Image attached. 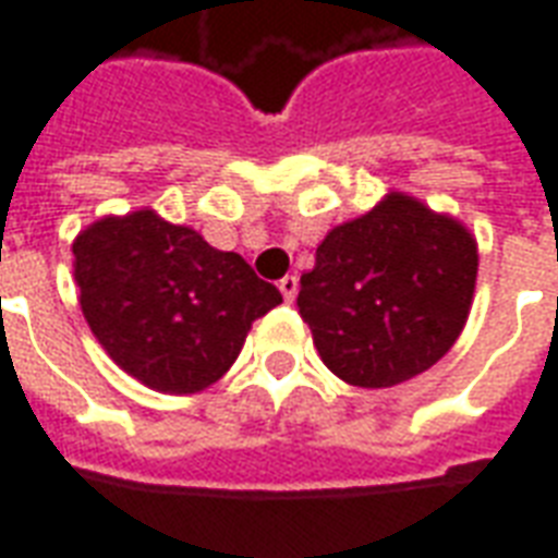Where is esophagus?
I'll list each match as a JSON object with an SVG mask.
<instances>
[{
    "mask_svg": "<svg viewBox=\"0 0 558 558\" xmlns=\"http://www.w3.org/2000/svg\"><path fill=\"white\" fill-rule=\"evenodd\" d=\"M278 290L283 292V299H287V302H295V295H299V278H295V275H287V278H280Z\"/></svg>",
    "mask_w": 558,
    "mask_h": 558,
    "instance_id": "1",
    "label": "esophagus"
}]
</instances>
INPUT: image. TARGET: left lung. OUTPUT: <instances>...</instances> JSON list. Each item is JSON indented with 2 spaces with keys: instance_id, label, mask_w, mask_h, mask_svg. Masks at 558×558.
Wrapping results in <instances>:
<instances>
[{
  "instance_id": "1",
  "label": "left lung",
  "mask_w": 558,
  "mask_h": 558,
  "mask_svg": "<svg viewBox=\"0 0 558 558\" xmlns=\"http://www.w3.org/2000/svg\"><path fill=\"white\" fill-rule=\"evenodd\" d=\"M478 244L451 215L391 191L316 247L299 314L343 383L391 388L424 374L466 326Z\"/></svg>"
}]
</instances>
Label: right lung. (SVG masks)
I'll return each instance as SVG.
<instances>
[{
    "label": "right lung",
    "mask_w": 558,
    "mask_h": 558,
    "mask_svg": "<svg viewBox=\"0 0 558 558\" xmlns=\"http://www.w3.org/2000/svg\"><path fill=\"white\" fill-rule=\"evenodd\" d=\"M80 307L107 355L163 395H196L239 359L254 319L283 302L232 251L151 208L74 239Z\"/></svg>",
    "instance_id": "obj_1"
}]
</instances>
